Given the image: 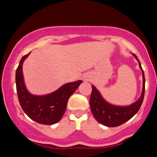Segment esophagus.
Here are the masks:
<instances>
[{"label":"esophagus","mask_w":157,"mask_h":157,"mask_svg":"<svg viewBox=\"0 0 157 157\" xmlns=\"http://www.w3.org/2000/svg\"><path fill=\"white\" fill-rule=\"evenodd\" d=\"M83 80H84L85 81L88 80V78H87V77H85V76H84V77H83Z\"/></svg>","instance_id":"1"}]
</instances>
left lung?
I'll list each match as a JSON object with an SVG mask.
<instances>
[{"instance_id": "8db88e82", "label": "left lung", "mask_w": 157, "mask_h": 157, "mask_svg": "<svg viewBox=\"0 0 157 157\" xmlns=\"http://www.w3.org/2000/svg\"><path fill=\"white\" fill-rule=\"evenodd\" d=\"M133 55L138 60L140 68L142 70V77H143L142 92L137 101L128 106H117L111 105L102 98L100 93L94 86H91L92 91H91L89 100L91 112L97 122L107 127H117L125 123L138 112L143 102L144 95H145V75H144V71L137 57L134 54H133Z\"/></svg>"}]
</instances>
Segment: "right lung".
Instances as JSON below:
<instances>
[{
    "instance_id": "obj_1",
    "label": "right lung",
    "mask_w": 157,
    "mask_h": 157,
    "mask_svg": "<svg viewBox=\"0 0 157 157\" xmlns=\"http://www.w3.org/2000/svg\"><path fill=\"white\" fill-rule=\"evenodd\" d=\"M29 54L21 58L16 69V89L19 102L23 111L34 121L43 125H53L60 121L63 116L68 99L79 87L82 80L65 84L55 92L47 95L31 94L25 86L22 71L23 61Z\"/></svg>"
}]
</instances>
